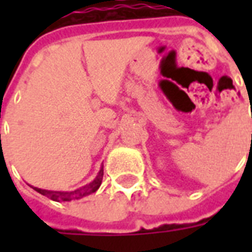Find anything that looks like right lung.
Returning a JSON list of instances; mask_svg holds the SVG:
<instances>
[{"label": "right lung", "mask_w": 252, "mask_h": 252, "mask_svg": "<svg viewBox=\"0 0 252 252\" xmlns=\"http://www.w3.org/2000/svg\"><path fill=\"white\" fill-rule=\"evenodd\" d=\"M102 177H104V169L101 167L99 173L97 174V177L94 178L90 184L88 185L82 186L77 190H72V191H52V190H44V189H39V188H33V189L40 193L43 195H47L48 198H51L52 201H71V200H78V198H82L85 195H89L97 191V189L101 185L102 182Z\"/></svg>", "instance_id": "right-lung-1"}]
</instances>
